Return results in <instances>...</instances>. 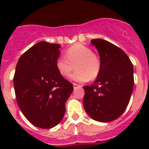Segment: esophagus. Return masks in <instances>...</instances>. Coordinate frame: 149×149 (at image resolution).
<instances>
[{
  "label": "esophagus",
  "instance_id": "1",
  "mask_svg": "<svg viewBox=\"0 0 149 149\" xmlns=\"http://www.w3.org/2000/svg\"><path fill=\"white\" fill-rule=\"evenodd\" d=\"M73 87H74V89H76V88H78V87H81V86L79 85V84H73Z\"/></svg>",
  "mask_w": 149,
  "mask_h": 149
}]
</instances>
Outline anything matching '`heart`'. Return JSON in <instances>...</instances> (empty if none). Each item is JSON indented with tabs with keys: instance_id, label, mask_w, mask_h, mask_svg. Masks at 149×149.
I'll use <instances>...</instances> for the list:
<instances>
[{
	"instance_id": "heart-1",
	"label": "heart",
	"mask_w": 149,
	"mask_h": 149,
	"mask_svg": "<svg viewBox=\"0 0 149 149\" xmlns=\"http://www.w3.org/2000/svg\"><path fill=\"white\" fill-rule=\"evenodd\" d=\"M56 69L63 77L68 78L77 68L72 79L77 82H86L99 75L100 60L97 56L86 45L77 43L65 51V56H60L56 62Z\"/></svg>"
}]
</instances>
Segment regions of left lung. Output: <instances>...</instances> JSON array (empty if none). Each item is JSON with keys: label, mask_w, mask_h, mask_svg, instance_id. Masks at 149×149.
Masks as SVG:
<instances>
[{"label": "left lung", "mask_w": 149, "mask_h": 149, "mask_svg": "<svg viewBox=\"0 0 149 149\" xmlns=\"http://www.w3.org/2000/svg\"><path fill=\"white\" fill-rule=\"evenodd\" d=\"M99 53L100 70L91 86H84V107L100 122L116 120L127 108L134 87V69L127 54L107 41L91 40Z\"/></svg>", "instance_id": "1"}]
</instances>
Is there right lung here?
Masks as SVG:
<instances>
[{
    "instance_id": "obj_1",
    "label": "right lung",
    "mask_w": 149,
    "mask_h": 149,
    "mask_svg": "<svg viewBox=\"0 0 149 149\" xmlns=\"http://www.w3.org/2000/svg\"><path fill=\"white\" fill-rule=\"evenodd\" d=\"M59 44L40 42L27 50L16 65L14 87L24 117L40 128L55 127L63 119L72 84L56 69Z\"/></svg>"
}]
</instances>
